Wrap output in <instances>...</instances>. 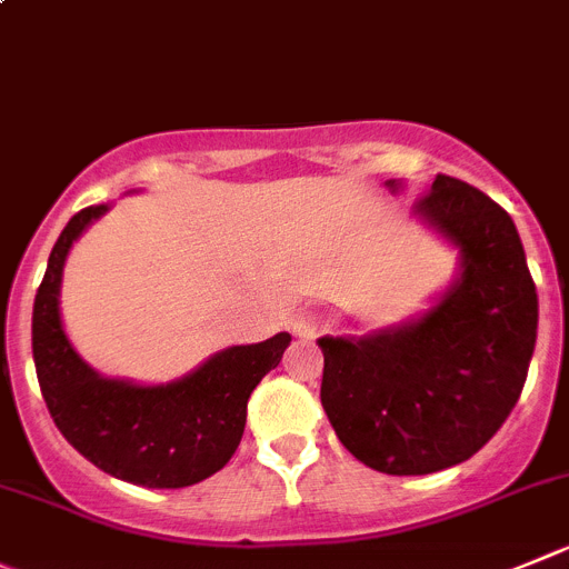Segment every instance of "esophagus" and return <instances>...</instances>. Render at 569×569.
<instances>
[{
    "label": "esophagus",
    "mask_w": 569,
    "mask_h": 569,
    "mask_svg": "<svg viewBox=\"0 0 569 569\" xmlns=\"http://www.w3.org/2000/svg\"><path fill=\"white\" fill-rule=\"evenodd\" d=\"M318 318L312 316V312H299V316L293 318V323H290V327H293V332L299 335V338H312V335L318 332Z\"/></svg>",
    "instance_id": "esophagus-1"
}]
</instances>
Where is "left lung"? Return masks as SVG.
Segmentation results:
<instances>
[{
  "mask_svg": "<svg viewBox=\"0 0 569 569\" xmlns=\"http://www.w3.org/2000/svg\"><path fill=\"white\" fill-rule=\"evenodd\" d=\"M393 194L402 181H386ZM413 218L458 251L427 310L369 335H323L321 405L340 443L386 475L463 463L522 393L539 299L511 214L489 194L436 176Z\"/></svg>",
  "mask_w": 569,
  "mask_h": 569,
  "instance_id": "8db88e82",
  "label": "left lung"
}]
</instances>
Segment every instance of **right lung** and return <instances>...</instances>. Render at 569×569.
I'll return each mask as SVG.
<instances>
[{"label": "right lung", "mask_w": 569, "mask_h": 569, "mask_svg": "<svg viewBox=\"0 0 569 569\" xmlns=\"http://www.w3.org/2000/svg\"><path fill=\"white\" fill-rule=\"evenodd\" d=\"M111 203L74 214L58 237L32 305V360L52 421L97 469L144 489H183L220 472L240 447L248 397L281 362L290 335L226 346L159 386L102 377L69 340L61 281L69 251Z\"/></svg>", "instance_id": "obj_1"}]
</instances>
